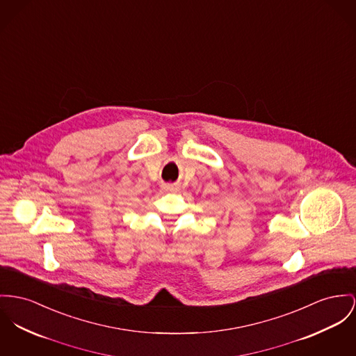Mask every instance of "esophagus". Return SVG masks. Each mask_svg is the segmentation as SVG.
Segmentation results:
<instances>
[{
  "mask_svg": "<svg viewBox=\"0 0 356 356\" xmlns=\"http://www.w3.org/2000/svg\"><path fill=\"white\" fill-rule=\"evenodd\" d=\"M165 189L172 190L174 189V186H171V185H165Z\"/></svg>",
  "mask_w": 356,
  "mask_h": 356,
  "instance_id": "1",
  "label": "esophagus"
}]
</instances>
